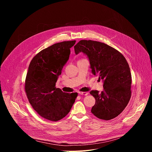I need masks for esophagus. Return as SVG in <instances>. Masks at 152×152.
<instances>
[{"label":"esophagus","instance_id":"1","mask_svg":"<svg viewBox=\"0 0 152 152\" xmlns=\"http://www.w3.org/2000/svg\"><path fill=\"white\" fill-rule=\"evenodd\" d=\"M78 93L80 95H85V96L88 95V93H87V92H80V91H79Z\"/></svg>","mask_w":152,"mask_h":152}]
</instances>
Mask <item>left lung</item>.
Returning a JSON list of instances; mask_svg holds the SVG:
<instances>
[{
	"mask_svg": "<svg viewBox=\"0 0 152 152\" xmlns=\"http://www.w3.org/2000/svg\"><path fill=\"white\" fill-rule=\"evenodd\" d=\"M74 48L76 54L82 52L88 56L92 73L104 81L103 91L90 92L96 99L91 113L101 120L115 118L131 97L132 76L126 58L115 49L99 41L80 40Z\"/></svg>",
	"mask_w": 152,
	"mask_h": 152,
	"instance_id": "obj_1",
	"label": "left lung"
}]
</instances>
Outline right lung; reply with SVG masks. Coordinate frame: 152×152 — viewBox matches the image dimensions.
Returning <instances> with one entry per match:
<instances>
[{"label":"right lung","mask_w":152,"mask_h":152,"mask_svg":"<svg viewBox=\"0 0 152 152\" xmlns=\"http://www.w3.org/2000/svg\"><path fill=\"white\" fill-rule=\"evenodd\" d=\"M75 42L76 40L55 43L38 53L29 64L25 85L27 97L33 109L50 121L66 117L77 96V93H64L55 86Z\"/></svg>","instance_id":"right-lung-1"}]
</instances>
